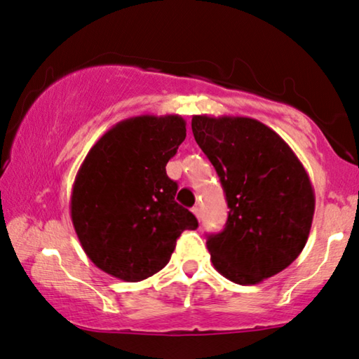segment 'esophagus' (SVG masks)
<instances>
[{
	"label": "esophagus",
	"mask_w": 359,
	"mask_h": 359,
	"mask_svg": "<svg viewBox=\"0 0 359 359\" xmlns=\"http://www.w3.org/2000/svg\"><path fill=\"white\" fill-rule=\"evenodd\" d=\"M193 214L196 215V219H198L199 222H201V219H203V214H201V209L198 208V205H196V208H193Z\"/></svg>",
	"instance_id": "esophagus-1"
}]
</instances>
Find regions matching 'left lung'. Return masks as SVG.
<instances>
[{
    "label": "left lung",
    "instance_id": "1",
    "mask_svg": "<svg viewBox=\"0 0 359 359\" xmlns=\"http://www.w3.org/2000/svg\"><path fill=\"white\" fill-rule=\"evenodd\" d=\"M191 127L230 209L225 229L208 237L214 268L243 286L283 271L306 247L316 210L306 168L276 132L252 117L193 116Z\"/></svg>",
    "mask_w": 359,
    "mask_h": 359
}]
</instances>
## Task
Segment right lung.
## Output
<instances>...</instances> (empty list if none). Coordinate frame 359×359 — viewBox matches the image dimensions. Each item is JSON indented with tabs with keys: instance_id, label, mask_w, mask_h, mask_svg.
Here are the masks:
<instances>
[{
	"instance_id": "right-lung-1",
	"label": "right lung",
	"mask_w": 359,
	"mask_h": 359,
	"mask_svg": "<svg viewBox=\"0 0 359 359\" xmlns=\"http://www.w3.org/2000/svg\"><path fill=\"white\" fill-rule=\"evenodd\" d=\"M186 139L178 114L117 122L88 151L72 189L70 214L83 250L102 271L127 283L158 273L176 240L198 229L175 201L165 166Z\"/></svg>"
}]
</instances>
